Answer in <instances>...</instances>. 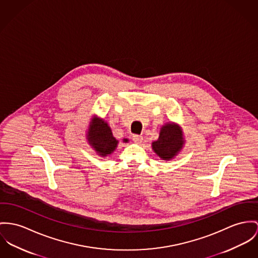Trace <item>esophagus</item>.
I'll return each mask as SVG.
<instances>
[{
  "label": "esophagus",
  "instance_id": "obj_1",
  "mask_svg": "<svg viewBox=\"0 0 258 258\" xmlns=\"http://www.w3.org/2000/svg\"><path fill=\"white\" fill-rule=\"evenodd\" d=\"M133 140H134V142H136V143H138V144H140L141 142H142V140H143V138L141 137V136H134L133 137Z\"/></svg>",
  "mask_w": 258,
  "mask_h": 258
}]
</instances>
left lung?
I'll list each match as a JSON object with an SVG mask.
<instances>
[{
	"label": "left lung",
	"instance_id": "obj_1",
	"mask_svg": "<svg viewBox=\"0 0 258 258\" xmlns=\"http://www.w3.org/2000/svg\"><path fill=\"white\" fill-rule=\"evenodd\" d=\"M185 143L181 126L173 121L166 122L160 128L157 140L152 142V149L161 160L170 161L181 151Z\"/></svg>",
	"mask_w": 258,
	"mask_h": 258
}]
</instances>
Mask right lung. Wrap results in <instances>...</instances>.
<instances>
[{"instance_id":"obj_1","label":"right lung","mask_w":258,"mask_h":258,"mask_svg":"<svg viewBox=\"0 0 258 258\" xmlns=\"http://www.w3.org/2000/svg\"><path fill=\"white\" fill-rule=\"evenodd\" d=\"M85 136L88 144L101 157L111 155L118 147L119 140L114 138L110 125L97 116L90 119ZM122 142H128V139H123Z\"/></svg>"}]
</instances>
